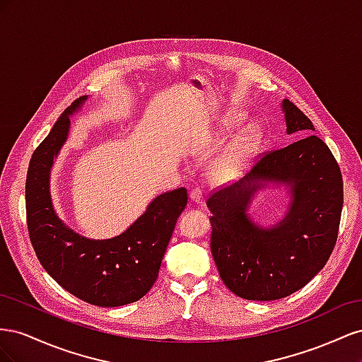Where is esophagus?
<instances>
[{"label":"esophagus","mask_w":362,"mask_h":362,"mask_svg":"<svg viewBox=\"0 0 362 362\" xmlns=\"http://www.w3.org/2000/svg\"><path fill=\"white\" fill-rule=\"evenodd\" d=\"M190 199H192L194 204H202L204 194H202L201 187H193V189H192V192H190Z\"/></svg>","instance_id":"obj_1"}]
</instances>
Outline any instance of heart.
I'll return each mask as SVG.
<instances>
[{"mask_svg": "<svg viewBox=\"0 0 362 362\" xmlns=\"http://www.w3.org/2000/svg\"><path fill=\"white\" fill-rule=\"evenodd\" d=\"M238 122L240 116L231 115L226 120V128H231ZM261 144L262 134L258 127L245 128L214 161L210 178L214 182H228L242 177L258 154Z\"/></svg>", "mask_w": 362, "mask_h": 362, "instance_id": "heart-1", "label": "heart"}]
</instances>
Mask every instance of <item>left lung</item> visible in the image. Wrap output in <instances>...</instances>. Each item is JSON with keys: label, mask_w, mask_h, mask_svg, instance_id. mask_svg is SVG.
I'll use <instances>...</instances> for the list:
<instances>
[{"label": "left lung", "mask_w": 362, "mask_h": 362, "mask_svg": "<svg viewBox=\"0 0 362 362\" xmlns=\"http://www.w3.org/2000/svg\"><path fill=\"white\" fill-rule=\"evenodd\" d=\"M287 133L314 131L311 120L282 101ZM267 182L287 183L292 202L286 217L258 227L245 211ZM211 254L225 286L247 300H276L306 286L329 259L343 208L341 170L322 139L308 136L262 154L243 180L206 199Z\"/></svg>", "instance_id": "left-lung-1"}]
</instances>
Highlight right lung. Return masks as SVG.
I'll return each instance as SVG.
<instances>
[{
    "mask_svg": "<svg viewBox=\"0 0 362 362\" xmlns=\"http://www.w3.org/2000/svg\"><path fill=\"white\" fill-rule=\"evenodd\" d=\"M86 100H75L33 152L25 182L27 226L37 259L59 286L87 303L113 308L141 299L154 286L189 196L184 187L157 196L127 231L108 240H89L64 225L52 208L49 173L68 139L69 116Z\"/></svg>",
    "mask_w": 362,
    "mask_h": 362,
    "instance_id": "add662e5",
    "label": "right lung"
}]
</instances>
